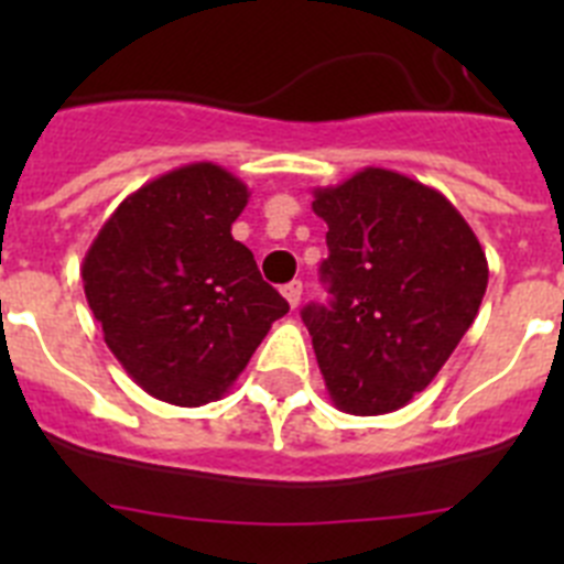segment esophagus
Instances as JSON below:
<instances>
[{"label":"esophagus","mask_w":564,"mask_h":564,"mask_svg":"<svg viewBox=\"0 0 564 564\" xmlns=\"http://www.w3.org/2000/svg\"><path fill=\"white\" fill-rule=\"evenodd\" d=\"M282 296L288 299V305L299 307V299H302V282H299V279L288 282V285L282 288Z\"/></svg>","instance_id":"1"}]
</instances>
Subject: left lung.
<instances>
[{"label":"left lung","mask_w":564,"mask_h":564,"mask_svg":"<svg viewBox=\"0 0 564 564\" xmlns=\"http://www.w3.org/2000/svg\"><path fill=\"white\" fill-rule=\"evenodd\" d=\"M327 223V307L302 311L330 401L350 415L395 412L426 390L480 311L486 251L437 188L367 166L313 188Z\"/></svg>","instance_id":"1"}]
</instances>
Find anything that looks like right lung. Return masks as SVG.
Segmentation results:
<instances>
[{"label": "right lung", "instance_id": "obj_1", "mask_svg": "<svg viewBox=\"0 0 564 564\" xmlns=\"http://www.w3.org/2000/svg\"><path fill=\"white\" fill-rule=\"evenodd\" d=\"M248 186L186 163L132 192L82 265L89 311L138 387L174 406L226 395L288 302L231 237Z\"/></svg>", "mask_w": 564, "mask_h": 564}]
</instances>
